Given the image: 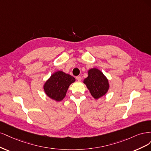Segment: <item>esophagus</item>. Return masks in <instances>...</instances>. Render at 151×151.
<instances>
[{"label": "esophagus", "mask_w": 151, "mask_h": 151, "mask_svg": "<svg viewBox=\"0 0 151 151\" xmlns=\"http://www.w3.org/2000/svg\"><path fill=\"white\" fill-rule=\"evenodd\" d=\"M76 80L78 81H81V76H76Z\"/></svg>", "instance_id": "1"}]
</instances>
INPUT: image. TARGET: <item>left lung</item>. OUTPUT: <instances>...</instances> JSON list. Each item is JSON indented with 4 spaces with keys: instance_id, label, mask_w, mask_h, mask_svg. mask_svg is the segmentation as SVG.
<instances>
[{
    "instance_id": "left-lung-1",
    "label": "left lung",
    "mask_w": 151,
    "mask_h": 151,
    "mask_svg": "<svg viewBox=\"0 0 151 151\" xmlns=\"http://www.w3.org/2000/svg\"><path fill=\"white\" fill-rule=\"evenodd\" d=\"M88 77L83 80L90 94L96 100L105 95L110 88L107 78L100 70L93 68L88 71Z\"/></svg>"
}]
</instances>
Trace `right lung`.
I'll return each instance as SVG.
<instances>
[{"label":"right lung","mask_w":151,"mask_h":151,"mask_svg":"<svg viewBox=\"0 0 151 151\" xmlns=\"http://www.w3.org/2000/svg\"><path fill=\"white\" fill-rule=\"evenodd\" d=\"M75 81V78L62 71H58L48 78L43 85L45 94L56 101L65 98L70 85Z\"/></svg>","instance_id":"add662e5"}]
</instances>
